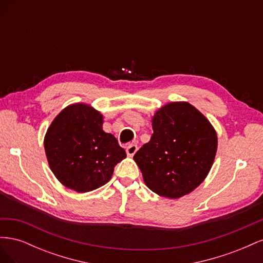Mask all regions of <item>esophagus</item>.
<instances>
[{
    "mask_svg": "<svg viewBox=\"0 0 263 263\" xmlns=\"http://www.w3.org/2000/svg\"><path fill=\"white\" fill-rule=\"evenodd\" d=\"M137 149H138L137 145H135V144H129L128 146L126 147V154H127V156L133 157L135 154H136Z\"/></svg>",
    "mask_w": 263,
    "mask_h": 263,
    "instance_id": "obj_1",
    "label": "esophagus"
}]
</instances>
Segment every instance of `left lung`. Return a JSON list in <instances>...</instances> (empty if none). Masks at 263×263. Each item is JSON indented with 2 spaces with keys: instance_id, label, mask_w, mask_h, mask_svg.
<instances>
[{
  "instance_id": "obj_1",
  "label": "left lung",
  "mask_w": 263,
  "mask_h": 263,
  "mask_svg": "<svg viewBox=\"0 0 263 263\" xmlns=\"http://www.w3.org/2000/svg\"><path fill=\"white\" fill-rule=\"evenodd\" d=\"M150 141L134 156L153 192L179 198L208 176L216 155L217 136L206 117L186 102L164 105L153 118Z\"/></svg>"
}]
</instances>
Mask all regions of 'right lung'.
<instances>
[{
    "instance_id": "right-lung-1",
    "label": "right lung",
    "mask_w": 263,
    "mask_h": 263,
    "mask_svg": "<svg viewBox=\"0 0 263 263\" xmlns=\"http://www.w3.org/2000/svg\"><path fill=\"white\" fill-rule=\"evenodd\" d=\"M103 116L84 104H73L53 119L45 137L50 169L63 185L89 192L106 184L115 165L126 158L112 134L102 129Z\"/></svg>"
}]
</instances>
